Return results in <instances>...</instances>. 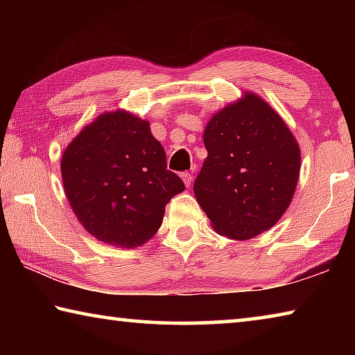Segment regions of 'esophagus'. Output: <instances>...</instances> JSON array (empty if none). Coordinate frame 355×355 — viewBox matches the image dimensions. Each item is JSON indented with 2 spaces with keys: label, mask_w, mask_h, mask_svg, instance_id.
<instances>
[{
  "label": "esophagus",
  "mask_w": 355,
  "mask_h": 355,
  "mask_svg": "<svg viewBox=\"0 0 355 355\" xmlns=\"http://www.w3.org/2000/svg\"><path fill=\"white\" fill-rule=\"evenodd\" d=\"M182 178H183V182H184V184H186V188H189L191 183H192V173L183 172V173H182Z\"/></svg>",
  "instance_id": "1"
}]
</instances>
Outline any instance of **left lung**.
Listing matches in <instances>:
<instances>
[{
    "mask_svg": "<svg viewBox=\"0 0 355 355\" xmlns=\"http://www.w3.org/2000/svg\"><path fill=\"white\" fill-rule=\"evenodd\" d=\"M203 144L208 156L194 194L214 230L244 241L277 224L300 171L297 141L284 119L245 92L209 119Z\"/></svg>",
    "mask_w": 355,
    "mask_h": 355,
    "instance_id": "8db88e82",
    "label": "left lung"
}]
</instances>
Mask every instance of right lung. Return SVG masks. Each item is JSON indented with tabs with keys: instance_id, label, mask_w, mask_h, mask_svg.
<instances>
[{
	"instance_id": "add662e5",
	"label": "right lung",
	"mask_w": 355,
	"mask_h": 355,
	"mask_svg": "<svg viewBox=\"0 0 355 355\" xmlns=\"http://www.w3.org/2000/svg\"><path fill=\"white\" fill-rule=\"evenodd\" d=\"M64 191L78 220L98 241L139 248L163 224L164 209L184 191L167 171L166 153L147 120L103 112L64 150Z\"/></svg>"
}]
</instances>
